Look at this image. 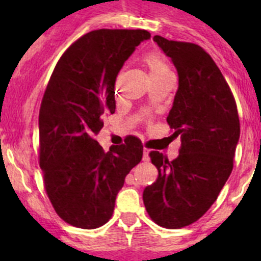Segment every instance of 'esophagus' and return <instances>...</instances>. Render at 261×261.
Listing matches in <instances>:
<instances>
[{"mask_svg":"<svg viewBox=\"0 0 261 261\" xmlns=\"http://www.w3.org/2000/svg\"><path fill=\"white\" fill-rule=\"evenodd\" d=\"M149 159H150V158H149V150L144 149L143 150V160H144V162H149Z\"/></svg>","mask_w":261,"mask_h":261,"instance_id":"esophagus-1","label":"esophagus"}]
</instances>
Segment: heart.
<instances>
[{"mask_svg": "<svg viewBox=\"0 0 261 261\" xmlns=\"http://www.w3.org/2000/svg\"><path fill=\"white\" fill-rule=\"evenodd\" d=\"M147 69H149V74L151 78L160 77V75L168 74L170 72V68L168 65V62L160 55H149L144 59Z\"/></svg>", "mask_w": 261, "mask_h": 261, "instance_id": "b5f03b06", "label": "heart"}]
</instances>
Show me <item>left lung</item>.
<instances>
[{"mask_svg": "<svg viewBox=\"0 0 261 261\" xmlns=\"http://www.w3.org/2000/svg\"><path fill=\"white\" fill-rule=\"evenodd\" d=\"M152 39L178 73L167 122L173 136H180L181 147L173 162L150 152L159 177L144 189L143 199L155 223L180 228L208 211L230 177L240 122L227 82L201 46L159 35Z\"/></svg>", "mask_w": 261, "mask_h": 261, "instance_id": "left-lung-1", "label": "left lung"}]
</instances>
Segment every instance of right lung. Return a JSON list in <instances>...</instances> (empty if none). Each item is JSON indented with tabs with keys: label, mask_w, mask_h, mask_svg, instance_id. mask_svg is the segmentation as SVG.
Returning <instances> with one entry per match:
<instances>
[{
	"label": "right lung",
	"mask_w": 261,
	"mask_h": 261,
	"mask_svg": "<svg viewBox=\"0 0 261 261\" xmlns=\"http://www.w3.org/2000/svg\"><path fill=\"white\" fill-rule=\"evenodd\" d=\"M145 30L101 29L78 39L59 59L39 114L40 168L53 207L69 225L97 228L111 218L125 177L143 158L135 136L105 152L94 136L115 114V82Z\"/></svg>",
	"instance_id": "obj_1"
}]
</instances>
